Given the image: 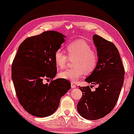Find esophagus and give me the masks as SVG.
<instances>
[{
    "mask_svg": "<svg viewBox=\"0 0 134 134\" xmlns=\"http://www.w3.org/2000/svg\"><path fill=\"white\" fill-rule=\"evenodd\" d=\"M71 88H76V84H75L74 82H71Z\"/></svg>",
    "mask_w": 134,
    "mask_h": 134,
    "instance_id": "obj_1",
    "label": "esophagus"
}]
</instances>
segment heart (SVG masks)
<instances>
[{
    "mask_svg": "<svg viewBox=\"0 0 134 134\" xmlns=\"http://www.w3.org/2000/svg\"><path fill=\"white\" fill-rule=\"evenodd\" d=\"M67 54L58 49L54 54V62L59 68H65L69 58H75L72 69H66L59 73L60 78L77 82L83 76L92 73L98 63V55L92 50L90 46L82 41L77 40L69 44L66 47Z\"/></svg>",
    "mask_w": 134,
    "mask_h": 134,
    "instance_id": "1",
    "label": "heart"
}]
</instances>
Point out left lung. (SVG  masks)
Segmentation results:
<instances>
[{"label":"left lung","instance_id":"8db88e82","mask_svg":"<svg viewBox=\"0 0 134 134\" xmlns=\"http://www.w3.org/2000/svg\"><path fill=\"white\" fill-rule=\"evenodd\" d=\"M93 40L98 63L85 80L98 85V87L92 91L89 86L80 87L82 97L77 105L80 116L90 120L103 118L112 110L118 101L124 77V66L114 44L98 35H94Z\"/></svg>","mask_w":134,"mask_h":134}]
</instances>
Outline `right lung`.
<instances>
[{"label": "right lung", "mask_w": 134, "mask_h": 134, "mask_svg": "<svg viewBox=\"0 0 134 134\" xmlns=\"http://www.w3.org/2000/svg\"><path fill=\"white\" fill-rule=\"evenodd\" d=\"M65 36L46 31L27 38L19 46L12 63V77L19 103L30 114L46 117L57 109L60 98L70 89L65 79L53 80L57 74L54 54ZM44 79L51 80L44 84Z\"/></svg>", "instance_id": "obj_1"}]
</instances>
